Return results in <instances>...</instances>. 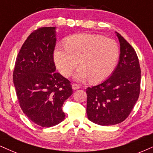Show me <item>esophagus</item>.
<instances>
[{
    "label": "esophagus",
    "mask_w": 153,
    "mask_h": 153,
    "mask_svg": "<svg viewBox=\"0 0 153 153\" xmlns=\"http://www.w3.org/2000/svg\"><path fill=\"white\" fill-rule=\"evenodd\" d=\"M72 88L74 90L79 89V88H80V86L78 85V84H72Z\"/></svg>",
    "instance_id": "1"
}]
</instances>
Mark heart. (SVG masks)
Instances as JSON below:
<instances>
[{
	"instance_id": "heart-1",
	"label": "heart",
	"mask_w": 153,
	"mask_h": 153,
	"mask_svg": "<svg viewBox=\"0 0 153 153\" xmlns=\"http://www.w3.org/2000/svg\"><path fill=\"white\" fill-rule=\"evenodd\" d=\"M119 47L114 39L97 34H76L67 37L65 45H58L54 52L60 73L69 77L79 65L75 79L93 83L105 80L111 74L119 58Z\"/></svg>"
}]
</instances>
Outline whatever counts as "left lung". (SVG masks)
Here are the masks:
<instances>
[{
    "mask_svg": "<svg viewBox=\"0 0 153 153\" xmlns=\"http://www.w3.org/2000/svg\"><path fill=\"white\" fill-rule=\"evenodd\" d=\"M119 62L112 75L99 85L88 87L86 114L100 126L116 125L125 120L138 99L141 70L133 47L119 33Z\"/></svg>",
    "mask_w": 153,
    "mask_h": 153,
    "instance_id": "8db88e82",
    "label": "left lung"
}]
</instances>
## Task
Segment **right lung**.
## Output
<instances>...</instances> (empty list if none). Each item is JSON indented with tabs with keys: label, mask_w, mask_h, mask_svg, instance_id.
<instances>
[{
	"label": "right lung",
	"mask_w": 153,
	"mask_h": 153,
	"mask_svg": "<svg viewBox=\"0 0 153 153\" xmlns=\"http://www.w3.org/2000/svg\"><path fill=\"white\" fill-rule=\"evenodd\" d=\"M56 40L54 27L33 31L22 45L13 71L20 108L42 127H52L65 119L62 105L73 94L71 82L55 71Z\"/></svg>",
	"instance_id": "obj_1"
}]
</instances>
